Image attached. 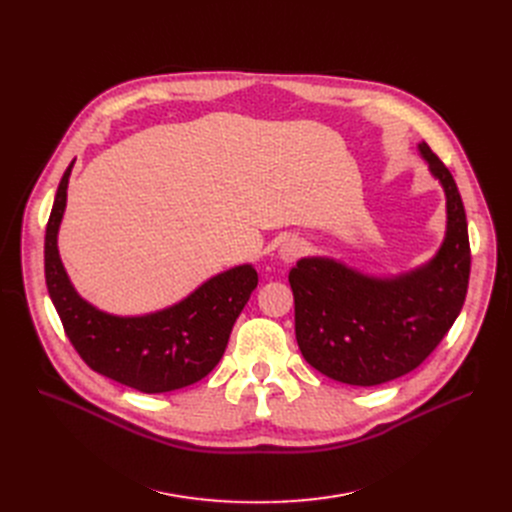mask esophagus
<instances>
[{
  "label": "esophagus",
  "mask_w": 512,
  "mask_h": 512,
  "mask_svg": "<svg viewBox=\"0 0 512 512\" xmlns=\"http://www.w3.org/2000/svg\"><path fill=\"white\" fill-rule=\"evenodd\" d=\"M305 251H307L305 240L290 238V240H284V242H282V247H280V259L286 261V263H292V261H297Z\"/></svg>",
  "instance_id": "34e87169"
}]
</instances>
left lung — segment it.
Instances as JSON below:
<instances>
[{
  "instance_id": "8db88e82",
  "label": "left lung",
  "mask_w": 512,
  "mask_h": 512,
  "mask_svg": "<svg viewBox=\"0 0 512 512\" xmlns=\"http://www.w3.org/2000/svg\"><path fill=\"white\" fill-rule=\"evenodd\" d=\"M419 153L446 193V236L432 261L373 278L328 257H305L288 274L301 353L336 382L378 386L413 371L463 309L471 272L463 199L427 143Z\"/></svg>"
}]
</instances>
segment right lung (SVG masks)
<instances>
[{"instance_id": "add662e5", "label": "right lung", "mask_w": 512, "mask_h": 512, "mask_svg": "<svg viewBox=\"0 0 512 512\" xmlns=\"http://www.w3.org/2000/svg\"><path fill=\"white\" fill-rule=\"evenodd\" d=\"M72 164L66 168L45 230V282L66 336L93 371L145 394L191 386L220 363L236 317L257 288L253 265L209 278L168 309L139 317L99 311L70 284L58 253Z\"/></svg>"}]
</instances>
